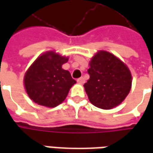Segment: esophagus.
I'll return each mask as SVG.
<instances>
[{"label": "esophagus", "mask_w": 153, "mask_h": 153, "mask_svg": "<svg viewBox=\"0 0 153 153\" xmlns=\"http://www.w3.org/2000/svg\"><path fill=\"white\" fill-rule=\"evenodd\" d=\"M77 82L80 84H83L84 83V79H83V77H81V78H79L78 79H77Z\"/></svg>", "instance_id": "34e87169"}]
</instances>
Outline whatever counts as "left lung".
<instances>
[{"mask_svg": "<svg viewBox=\"0 0 153 153\" xmlns=\"http://www.w3.org/2000/svg\"><path fill=\"white\" fill-rule=\"evenodd\" d=\"M89 65L90 78L83 86L90 102L105 110L118 106L131 88L132 76L128 67L105 51H98Z\"/></svg>", "mask_w": 153, "mask_h": 153, "instance_id": "1", "label": "left lung"}]
</instances>
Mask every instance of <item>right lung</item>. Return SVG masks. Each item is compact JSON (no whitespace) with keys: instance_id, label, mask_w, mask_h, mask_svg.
I'll return each instance as SVG.
<instances>
[{"instance_id":"right-lung-1","label":"right lung","mask_w":153,"mask_h":153,"mask_svg":"<svg viewBox=\"0 0 153 153\" xmlns=\"http://www.w3.org/2000/svg\"><path fill=\"white\" fill-rule=\"evenodd\" d=\"M67 61V57L48 51L29 67L24 81L28 97L35 103L55 107L65 99L70 88L76 83L70 72L61 68Z\"/></svg>"}]
</instances>
